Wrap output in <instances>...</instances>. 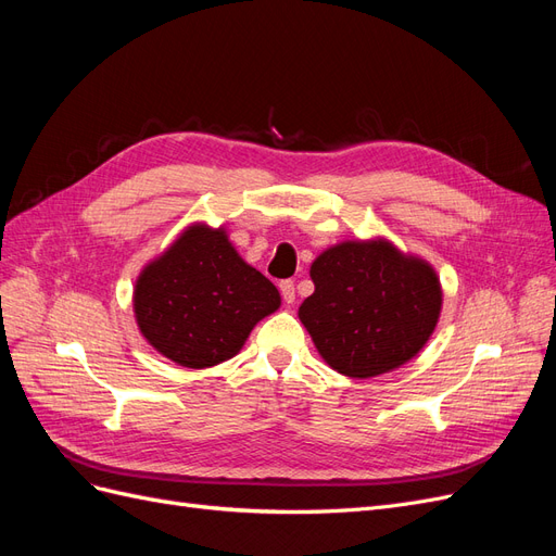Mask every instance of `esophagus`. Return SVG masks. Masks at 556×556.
I'll use <instances>...</instances> for the list:
<instances>
[{"label":"esophagus","instance_id":"esophagus-1","mask_svg":"<svg viewBox=\"0 0 556 556\" xmlns=\"http://www.w3.org/2000/svg\"><path fill=\"white\" fill-rule=\"evenodd\" d=\"M280 294H282V299H285V304H294V296H296V292H294V280H282V282H280Z\"/></svg>","mask_w":556,"mask_h":556}]
</instances>
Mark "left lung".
I'll list each match as a JSON object with an SVG mask.
<instances>
[{"mask_svg": "<svg viewBox=\"0 0 556 556\" xmlns=\"http://www.w3.org/2000/svg\"><path fill=\"white\" fill-rule=\"evenodd\" d=\"M315 292L299 319L323 359L343 376L394 371L425 348L443 306L441 280L425 260L390 241H343L311 266Z\"/></svg>", "mask_w": 556, "mask_h": 556, "instance_id": "8db88e82", "label": "left lung"}]
</instances>
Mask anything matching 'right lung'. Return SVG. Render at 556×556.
Returning a JSON list of instances; mask_svg holds the SVG:
<instances>
[{"instance_id":"obj_1","label":"right lung","mask_w":556,"mask_h":556,"mask_svg":"<svg viewBox=\"0 0 556 556\" xmlns=\"http://www.w3.org/2000/svg\"><path fill=\"white\" fill-rule=\"evenodd\" d=\"M278 306L276 285L241 260L223 227L208 225L185 229L134 288L143 339L185 368L239 355L252 327Z\"/></svg>"}]
</instances>
